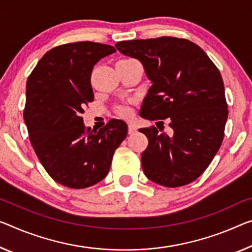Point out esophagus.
I'll list each match as a JSON object with an SVG mask.
<instances>
[{
    "label": "esophagus",
    "instance_id": "1",
    "mask_svg": "<svg viewBox=\"0 0 252 252\" xmlns=\"http://www.w3.org/2000/svg\"><path fill=\"white\" fill-rule=\"evenodd\" d=\"M136 127H135L134 125H131V124H129L128 125V134H134L136 133Z\"/></svg>",
    "mask_w": 252,
    "mask_h": 252
}]
</instances>
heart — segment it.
<instances>
[{"label":"heart","instance_id":"obj_1","mask_svg":"<svg viewBox=\"0 0 252 252\" xmlns=\"http://www.w3.org/2000/svg\"><path fill=\"white\" fill-rule=\"evenodd\" d=\"M119 113H121L123 116H125V117H128L131 114V109L129 106H123L119 108Z\"/></svg>","mask_w":252,"mask_h":252}]
</instances>
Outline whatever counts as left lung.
I'll list each match as a JSON object with an SVG mask.
<instances>
[{
	"label": "left lung",
	"mask_w": 252,
	"mask_h": 252,
	"mask_svg": "<svg viewBox=\"0 0 252 252\" xmlns=\"http://www.w3.org/2000/svg\"><path fill=\"white\" fill-rule=\"evenodd\" d=\"M116 48L137 60L152 83L139 116L162 125L168 119L172 128L170 135L156 127L139 128L149 139L142 153L145 176L164 187L192 183L223 141L229 111L220 71L199 46L187 39L119 41Z\"/></svg>",
	"instance_id": "1"
}]
</instances>
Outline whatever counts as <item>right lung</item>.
I'll use <instances>...</instances> for the list:
<instances>
[{
	"label": "right lung",
	"instance_id": "obj_1",
	"mask_svg": "<svg viewBox=\"0 0 252 252\" xmlns=\"http://www.w3.org/2000/svg\"><path fill=\"white\" fill-rule=\"evenodd\" d=\"M115 52L91 41L62 45L41 57L27 81L23 118L30 142L48 175L65 187L82 189L101 181L127 135L121 119L94 130L86 128L81 117L94 101V66Z\"/></svg>",
	"mask_w": 252,
	"mask_h": 252
}]
</instances>
